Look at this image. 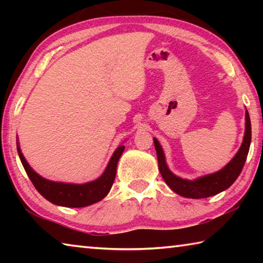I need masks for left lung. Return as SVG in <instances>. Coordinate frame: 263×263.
<instances>
[{
	"mask_svg": "<svg viewBox=\"0 0 263 263\" xmlns=\"http://www.w3.org/2000/svg\"><path fill=\"white\" fill-rule=\"evenodd\" d=\"M252 140V126L251 119H249L248 111H246V128H245V137L241 144V147L235 154V157L231 160L221 171L215 173V174L206 175L199 177L198 180L188 181L183 180L181 177L175 176L169 171L166 161H164L163 151L160 146L159 141L154 138V146L158 155L159 171L161 173L163 180L171 186L173 191L179 194L183 197L188 198H206L210 196L217 195L230 188L233 184V182L238 179V176L241 173L243 164L246 162L247 154L251 146Z\"/></svg>",
	"mask_w": 263,
	"mask_h": 263,
	"instance_id": "left-lung-1",
	"label": "left lung"
}]
</instances>
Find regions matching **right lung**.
<instances>
[{"label": "right lung", "instance_id": "1", "mask_svg": "<svg viewBox=\"0 0 263 263\" xmlns=\"http://www.w3.org/2000/svg\"><path fill=\"white\" fill-rule=\"evenodd\" d=\"M125 146H119L115 151L112 158L110 159V162L106 167L100 179L96 181L89 182L86 184H68L60 183V182L48 181L44 177L39 176L32 168L26 162L23 154H22L18 142H17V151H18L20 159L22 164L25 169L29 179L32 182L34 188L38 190L43 197H45L47 201H50L57 205L66 206V208H83L88 206L90 204L101 201L104 198L112 186V183L116 177V171H117V163L124 152Z\"/></svg>", "mask_w": 263, "mask_h": 263}]
</instances>
